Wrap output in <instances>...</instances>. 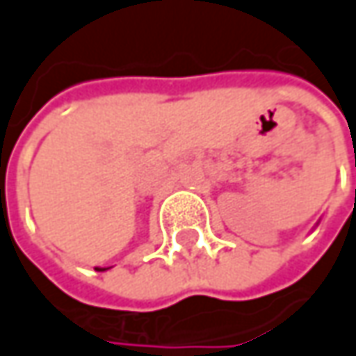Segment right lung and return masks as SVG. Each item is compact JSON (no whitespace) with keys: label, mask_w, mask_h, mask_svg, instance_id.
<instances>
[{"label":"right lung","mask_w":356,"mask_h":356,"mask_svg":"<svg viewBox=\"0 0 356 356\" xmlns=\"http://www.w3.org/2000/svg\"><path fill=\"white\" fill-rule=\"evenodd\" d=\"M108 269H110V267H108ZM108 269H106V267H95V271H108Z\"/></svg>","instance_id":"1"}]
</instances>
